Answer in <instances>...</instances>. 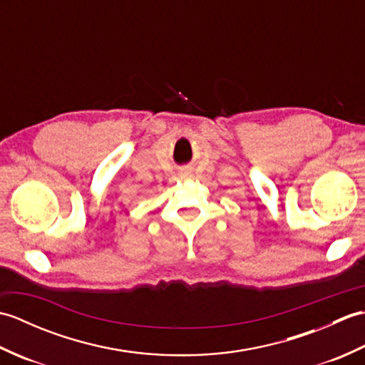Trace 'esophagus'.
I'll return each mask as SVG.
<instances>
[{
    "label": "esophagus",
    "mask_w": 365,
    "mask_h": 365,
    "mask_svg": "<svg viewBox=\"0 0 365 365\" xmlns=\"http://www.w3.org/2000/svg\"><path fill=\"white\" fill-rule=\"evenodd\" d=\"M180 177L182 178H187V177H191V170L188 168H185L180 170Z\"/></svg>",
    "instance_id": "esophagus-1"
}]
</instances>
